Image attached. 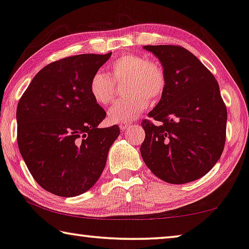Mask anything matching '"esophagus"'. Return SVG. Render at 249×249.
I'll return each mask as SVG.
<instances>
[{
    "label": "esophagus",
    "instance_id": "34e87169",
    "mask_svg": "<svg viewBox=\"0 0 249 249\" xmlns=\"http://www.w3.org/2000/svg\"><path fill=\"white\" fill-rule=\"evenodd\" d=\"M131 125H132L131 122H123V123L120 124V127L122 131H126V129H127Z\"/></svg>",
    "mask_w": 249,
    "mask_h": 249
}]
</instances>
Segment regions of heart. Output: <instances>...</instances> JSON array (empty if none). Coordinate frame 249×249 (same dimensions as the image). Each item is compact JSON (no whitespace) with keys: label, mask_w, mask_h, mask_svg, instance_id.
<instances>
[{"label":"heart","mask_w":249,"mask_h":249,"mask_svg":"<svg viewBox=\"0 0 249 249\" xmlns=\"http://www.w3.org/2000/svg\"><path fill=\"white\" fill-rule=\"evenodd\" d=\"M106 73L96 71L88 84V91L96 104L107 106L114 101L115 84L126 83L124 101L114 105L108 112L112 123H123L142 113L151 103L162 97L166 87L165 70L160 62L146 60L143 55L125 53L108 65Z\"/></svg>","instance_id":"obj_1"}]
</instances>
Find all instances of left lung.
Segmentation results:
<instances>
[{
  "mask_svg": "<svg viewBox=\"0 0 249 249\" xmlns=\"http://www.w3.org/2000/svg\"><path fill=\"white\" fill-rule=\"evenodd\" d=\"M161 61L166 87L143 120L141 155L147 168L168 183L198 180L221 157L227 108L216 78L190 51L180 46H144ZM152 120H157L155 125Z\"/></svg>",
  "mask_w": 249,
  "mask_h": 249,
  "instance_id": "left-lung-1",
  "label": "left lung"
}]
</instances>
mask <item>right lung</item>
Segmentation results:
<instances>
[{"label": "right lung", "instance_id": "add662e5", "mask_svg": "<svg viewBox=\"0 0 249 249\" xmlns=\"http://www.w3.org/2000/svg\"><path fill=\"white\" fill-rule=\"evenodd\" d=\"M110 55L85 53L51 62L18 101V150L33 179L51 194L69 198L88 191L120 135L117 125L98 127L106 112L88 91L91 76Z\"/></svg>", "mask_w": 249, "mask_h": 249}]
</instances>
